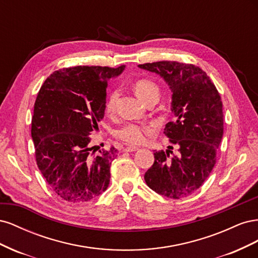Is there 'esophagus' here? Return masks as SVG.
Listing matches in <instances>:
<instances>
[{
	"mask_svg": "<svg viewBox=\"0 0 258 258\" xmlns=\"http://www.w3.org/2000/svg\"><path fill=\"white\" fill-rule=\"evenodd\" d=\"M138 150H139V148H138L137 146L130 145V146L124 147V148H123V152H136V151H138Z\"/></svg>",
	"mask_w": 258,
	"mask_h": 258,
	"instance_id": "esophagus-1",
	"label": "esophagus"
}]
</instances>
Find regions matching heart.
Masks as SVG:
<instances>
[{"label": "heart", "mask_w": 258, "mask_h": 258, "mask_svg": "<svg viewBox=\"0 0 258 258\" xmlns=\"http://www.w3.org/2000/svg\"><path fill=\"white\" fill-rule=\"evenodd\" d=\"M134 90L136 95L146 103L153 97H159V87L157 84L151 80L141 79L135 82ZM118 98V91L113 90L107 96L104 110L107 114H113L116 110V102ZM154 132V126L152 124H139V123H127L121 128L115 131V137L121 141L132 145L142 144L148 136Z\"/></svg>", "instance_id": "1"}]
</instances>
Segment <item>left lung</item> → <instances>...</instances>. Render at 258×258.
Here are the masks:
<instances>
[{
    "instance_id": "1",
    "label": "left lung",
    "mask_w": 258,
    "mask_h": 258,
    "mask_svg": "<svg viewBox=\"0 0 258 258\" xmlns=\"http://www.w3.org/2000/svg\"><path fill=\"white\" fill-rule=\"evenodd\" d=\"M139 68L160 75L170 86L175 120L166 124L163 134L178 146V155L173 157L169 150L154 153L155 161L145 172V182L171 199L190 196L205 183L216 162L224 132L220 93L204 70L194 64L158 61Z\"/></svg>"
}]
</instances>
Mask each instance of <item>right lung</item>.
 Listing matches in <instances>:
<instances>
[{"label":"right lung","instance_id":"obj_1","mask_svg":"<svg viewBox=\"0 0 258 258\" xmlns=\"http://www.w3.org/2000/svg\"><path fill=\"white\" fill-rule=\"evenodd\" d=\"M124 66L73 67L46 79L34 103L31 136L35 159L58 197L82 204L98 197L110 184L117 150L92 152L90 136L104 117L107 81Z\"/></svg>","mask_w":258,"mask_h":258}]
</instances>
